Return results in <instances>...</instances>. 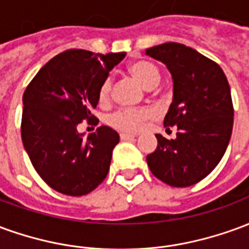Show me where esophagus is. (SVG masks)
I'll return each instance as SVG.
<instances>
[{
	"instance_id": "34e87169",
	"label": "esophagus",
	"mask_w": 249,
	"mask_h": 249,
	"mask_svg": "<svg viewBox=\"0 0 249 249\" xmlns=\"http://www.w3.org/2000/svg\"><path fill=\"white\" fill-rule=\"evenodd\" d=\"M135 137H137V136L132 135V133H121V135H120V139H121V140H132V139H135Z\"/></svg>"
}]
</instances>
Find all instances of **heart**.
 Returning a JSON list of instances; mask_svg holds the SVG:
<instances>
[{
  "mask_svg": "<svg viewBox=\"0 0 249 249\" xmlns=\"http://www.w3.org/2000/svg\"><path fill=\"white\" fill-rule=\"evenodd\" d=\"M129 74L136 81H139L145 89H153L159 85L161 80V71L156 64L146 60H137L128 66ZM112 81L110 78H105L98 88V101L101 104L107 103L110 96ZM152 117V112L149 109H120L113 114H110L108 119V124L116 129L123 132H139L146 120Z\"/></svg>",
  "mask_w": 249,
  "mask_h": 249,
  "instance_id": "heart-1",
  "label": "heart"
}]
</instances>
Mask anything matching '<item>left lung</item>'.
<instances>
[{"mask_svg":"<svg viewBox=\"0 0 249 249\" xmlns=\"http://www.w3.org/2000/svg\"><path fill=\"white\" fill-rule=\"evenodd\" d=\"M172 74L173 98L164 126H178L176 139L156 135L146 156L151 172L171 187H189L207 178L224 156L232 135L231 88L217 64L189 46L165 42L145 51Z\"/></svg>","mask_w":249,"mask_h":249,"instance_id":"1","label":"left lung"}]
</instances>
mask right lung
Listing matches in <instances>:
<instances>
[{
	"label": "right lung",
	"instance_id": "right-lung-1",
	"mask_svg": "<svg viewBox=\"0 0 249 249\" xmlns=\"http://www.w3.org/2000/svg\"><path fill=\"white\" fill-rule=\"evenodd\" d=\"M125 54L62 52L41 68L25 90L22 144L37 173L57 192L87 195L108 175L119 133L101 125L85 139L77 125L82 120L97 124L90 112L98 104V88Z\"/></svg>",
	"mask_w": 249,
	"mask_h": 249
}]
</instances>
